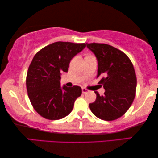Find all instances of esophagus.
<instances>
[{
  "instance_id": "34e87169",
  "label": "esophagus",
  "mask_w": 158,
  "mask_h": 158,
  "mask_svg": "<svg viewBox=\"0 0 158 158\" xmlns=\"http://www.w3.org/2000/svg\"><path fill=\"white\" fill-rule=\"evenodd\" d=\"M82 92L83 94H85L87 93H88V89H87L86 88H85V87H82Z\"/></svg>"
}]
</instances>
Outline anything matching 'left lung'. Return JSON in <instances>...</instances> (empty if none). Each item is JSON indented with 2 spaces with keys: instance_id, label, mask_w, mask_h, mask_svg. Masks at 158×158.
Masks as SVG:
<instances>
[{
  "instance_id": "8db88e82",
  "label": "left lung",
  "mask_w": 158,
  "mask_h": 158,
  "mask_svg": "<svg viewBox=\"0 0 158 158\" xmlns=\"http://www.w3.org/2000/svg\"><path fill=\"white\" fill-rule=\"evenodd\" d=\"M98 60L99 83L105 89L98 92L96 100L89 104L94 116L104 121L117 119L127 112L135 96L137 79L134 68L127 55L106 44H87Z\"/></svg>"
}]
</instances>
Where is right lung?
Instances as JSON below:
<instances>
[{
    "label": "right lung",
    "mask_w": 158,
    "mask_h": 158,
    "mask_svg": "<svg viewBox=\"0 0 158 158\" xmlns=\"http://www.w3.org/2000/svg\"><path fill=\"white\" fill-rule=\"evenodd\" d=\"M85 47V43L57 42L34 56L27 74V90L34 109L42 117L58 120L71 112L81 87H61L60 75L68 72L71 59Z\"/></svg>",
    "instance_id": "obj_1"
}]
</instances>
